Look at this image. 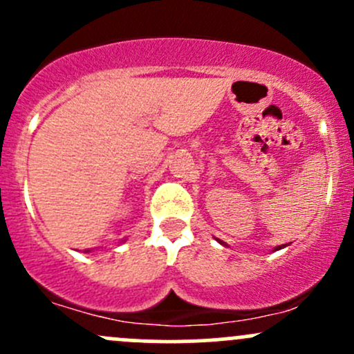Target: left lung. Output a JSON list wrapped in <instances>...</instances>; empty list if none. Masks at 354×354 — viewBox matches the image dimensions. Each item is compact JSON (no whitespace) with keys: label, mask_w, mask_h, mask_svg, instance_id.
Segmentation results:
<instances>
[{"label":"left lung","mask_w":354,"mask_h":354,"mask_svg":"<svg viewBox=\"0 0 354 354\" xmlns=\"http://www.w3.org/2000/svg\"><path fill=\"white\" fill-rule=\"evenodd\" d=\"M217 241H219V243H221V245H226V243H224V241H221V240H217ZM284 246H286V245H279V246H276V248H274V252H277V250L284 248Z\"/></svg>","instance_id":"left-lung-1"}]
</instances>
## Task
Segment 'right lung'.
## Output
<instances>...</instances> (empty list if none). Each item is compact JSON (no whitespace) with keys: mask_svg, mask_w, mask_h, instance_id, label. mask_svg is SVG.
<instances>
[{"mask_svg":"<svg viewBox=\"0 0 354 354\" xmlns=\"http://www.w3.org/2000/svg\"><path fill=\"white\" fill-rule=\"evenodd\" d=\"M87 252H88V250H87Z\"/></svg>","mask_w":354,"mask_h":354,"instance_id":"obj_1","label":"right lung"}]
</instances>
